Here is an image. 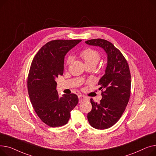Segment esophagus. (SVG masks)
<instances>
[{"label":"esophagus","mask_w":156,"mask_h":156,"mask_svg":"<svg viewBox=\"0 0 156 156\" xmlns=\"http://www.w3.org/2000/svg\"><path fill=\"white\" fill-rule=\"evenodd\" d=\"M79 98V103H81L82 101H84L87 99V98L83 95H79L78 96Z\"/></svg>","instance_id":"34e87169"}]
</instances>
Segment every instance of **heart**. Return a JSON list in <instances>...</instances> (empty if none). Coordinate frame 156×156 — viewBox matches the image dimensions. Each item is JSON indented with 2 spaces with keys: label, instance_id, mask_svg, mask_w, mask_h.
Returning <instances> with one entry per match:
<instances>
[{
  "label": "heart",
  "instance_id": "heart-1",
  "mask_svg": "<svg viewBox=\"0 0 156 156\" xmlns=\"http://www.w3.org/2000/svg\"><path fill=\"white\" fill-rule=\"evenodd\" d=\"M80 57L84 60L86 65L87 66H95L99 62L101 59L100 53L96 50L92 48H87L82 50L80 53ZM72 58L71 56L67 57L66 59V66L69 65L72 62Z\"/></svg>",
  "mask_w": 156,
  "mask_h": 156
}]
</instances>
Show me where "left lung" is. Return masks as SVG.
<instances>
[{"instance_id":"left-lung-1","label":"left lung","mask_w":156,"mask_h":156,"mask_svg":"<svg viewBox=\"0 0 156 156\" xmlns=\"http://www.w3.org/2000/svg\"><path fill=\"white\" fill-rule=\"evenodd\" d=\"M86 43L104 49L108 55L105 74L98 85L102 89L100 103L90 99L92 110L87 114L91 126L98 130L107 129L121 118L129 101L131 89V75L129 64L121 51L107 40L93 39Z\"/></svg>"}]
</instances>
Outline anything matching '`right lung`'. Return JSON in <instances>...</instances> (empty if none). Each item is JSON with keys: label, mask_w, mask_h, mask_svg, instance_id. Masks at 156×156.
Listing matches in <instances>:
<instances>
[{"label": "right lung", "mask_w": 156, "mask_h": 156, "mask_svg": "<svg viewBox=\"0 0 156 156\" xmlns=\"http://www.w3.org/2000/svg\"><path fill=\"white\" fill-rule=\"evenodd\" d=\"M81 40H56L46 43L34 56L27 77L31 103L41 120L51 127L67 123L77 105L76 94L59 98L55 79L63 73L64 57Z\"/></svg>", "instance_id": "right-lung-1"}]
</instances>
